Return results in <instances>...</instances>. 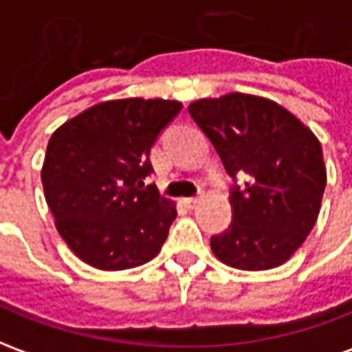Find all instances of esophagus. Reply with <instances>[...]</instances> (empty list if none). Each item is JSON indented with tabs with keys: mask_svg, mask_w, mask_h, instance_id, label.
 <instances>
[{
	"mask_svg": "<svg viewBox=\"0 0 352 352\" xmlns=\"http://www.w3.org/2000/svg\"><path fill=\"white\" fill-rule=\"evenodd\" d=\"M184 204H186V206H188L192 209V207L198 206L199 198H198V196H194V198H184Z\"/></svg>",
	"mask_w": 352,
	"mask_h": 352,
	"instance_id": "obj_1",
	"label": "esophagus"
}]
</instances>
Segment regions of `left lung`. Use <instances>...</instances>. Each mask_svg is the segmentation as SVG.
Instances as JSON below:
<instances>
[{
  "instance_id": "8db88e82",
  "label": "left lung",
  "mask_w": 352,
  "mask_h": 352,
  "mask_svg": "<svg viewBox=\"0 0 352 352\" xmlns=\"http://www.w3.org/2000/svg\"><path fill=\"white\" fill-rule=\"evenodd\" d=\"M188 113L236 183L232 222L211 237L214 256L247 272L285 264L320 211L326 168L318 139L279 103L249 94L198 100ZM237 175L248 177L241 187Z\"/></svg>"
}]
</instances>
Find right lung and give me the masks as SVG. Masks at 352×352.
I'll return each mask as SVG.
<instances>
[{"instance_id":"1","label":"right lung","mask_w":352,"mask_h":352,"mask_svg":"<svg viewBox=\"0 0 352 352\" xmlns=\"http://www.w3.org/2000/svg\"><path fill=\"white\" fill-rule=\"evenodd\" d=\"M183 105L169 100L103 101L62 124L43 164L56 228L82 262L105 272L153 260L175 221V204L143 179L151 148Z\"/></svg>"}]
</instances>
